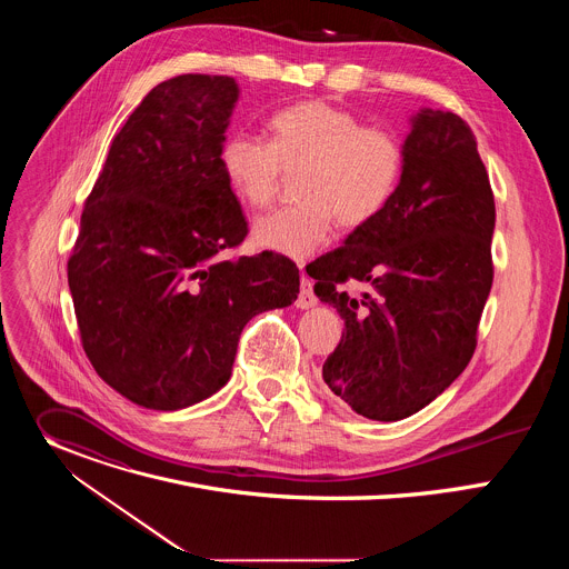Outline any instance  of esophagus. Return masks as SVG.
Here are the masks:
<instances>
[{
  "instance_id": "1",
  "label": "esophagus",
  "mask_w": 569,
  "mask_h": 569,
  "mask_svg": "<svg viewBox=\"0 0 569 569\" xmlns=\"http://www.w3.org/2000/svg\"><path fill=\"white\" fill-rule=\"evenodd\" d=\"M317 303V297H315V290H312V281L301 274V283H299V297H297V306L299 308H312Z\"/></svg>"
}]
</instances>
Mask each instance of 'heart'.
Returning <instances> with one entry per match:
<instances>
[{
	"mask_svg": "<svg viewBox=\"0 0 569 569\" xmlns=\"http://www.w3.org/2000/svg\"><path fill=\"white\" fill-rule=\"evenodd\" d=\"M270 139L233 132L220 148V169L233 196L268 209L286 178H296L297 204L254 224L263 250L306 259L345 229L369 224L393 198L405 169L402 139L327 101H301L274 112Z\"/></svg>",
	"mask_w": 569,
	"mask_h": 569,
	"instance_id": "obj_1",
	"label": "heart"
}]
</instances>
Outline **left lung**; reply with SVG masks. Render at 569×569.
<instances>
[{
    "label": "left lung",
    "mask_w": 569,
    "mask_h": 569,
    "mask_svg": "<svg viewBox=\"0 0 569 569\" xmlns=\"http://www.w3.org/2000/svg\"><path fill=\"white\" fill-rule=\"evenodd\" d=\"M493 227L496 198L470 126L423 110L389 204L306 268L315 295L345 319L321 378L356 415L412 417L468 367L493 286Z\"/></svg>",
    "instance_id": "obj_1"
}]
</instances>
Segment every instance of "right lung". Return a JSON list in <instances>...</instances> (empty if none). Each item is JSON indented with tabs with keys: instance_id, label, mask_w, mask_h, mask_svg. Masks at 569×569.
<instances>
[{
	"instance_id": "right-lung-1",
	"label": "right lung",
	"mask_w": 569,
	"mask_h": 569,
	"mask_svg": "<svg viewBox=\"0 0 569 569\" xmlns=\"http://www.w3.org/2000/svg\"><path fill=\"white\" fill-rule=\"evenodd\" d=\"M238 88L182 73L152 88L110 143L67 261L80 345L97 373L173 412L231 376L246 323L299 295L283 254L229 257L248 220L220 169Z\"/></svg>"
}]
</instances>
